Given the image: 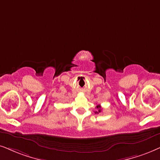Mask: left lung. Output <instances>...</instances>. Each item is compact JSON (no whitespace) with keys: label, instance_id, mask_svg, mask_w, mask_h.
<instances>
[{"label":"left lung","instance_id":"left-lung-1","mask_svg":"<svg viewBox=\"0 0 160 160\" xmlns=\"http://www.w3.org/2000/svg\"><path fill=\"white\" fill-rule=\"evenodd\" d=\"M97 108L98 109V112H95V114H99V113L101 112V106H100V105H98V106H97Z\"/></svg>","mask_w":160,"mask_h":160}]
</instances>
